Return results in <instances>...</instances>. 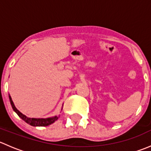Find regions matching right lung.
Segmentation results:
<instances>
[{"mask_svg": "<svg viewBox=\"0 0 151 151\" xmlns=\"http://www.w3.org/2000/svg\"><path fill=\"white\" fill-rule=\"evenodd\" d=\"M9 97L10 103L11 105H12V108H13L14 111L19 115V118H22L25 122H26L28 124H30V126H49V125L53 123L55 121H57L59 117L55 116L52 117V118H28L26 115H23L22 112H19L16 107H15L13 101L12 99V97L10 96V95H9Z\"/></svg>", "mask_w": 151, "mask_h": 151, "instance_id": "right-lung-1", "label": "right lung"}]
</instances>
